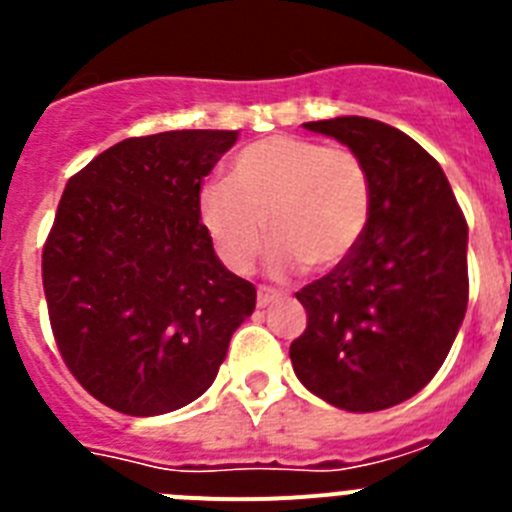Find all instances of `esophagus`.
<instances>
[{
    "instance_id": "obj_1",
    "label": "esophagus",
    "mask_w": 512,
    "mask_h": 512,
    "mask_svg": "<svg viewBox=\"0 0 512 512\" xmlns=\"http://www.w3.org/2000/svg\"><path fill=\"white\" fill-rule=\"evenodd\" d=\"M277 300H279V292H274V289H266V287H261L259 297H256L259 307H269L271 302H277Z\"/></svg>"
}]
</instances>
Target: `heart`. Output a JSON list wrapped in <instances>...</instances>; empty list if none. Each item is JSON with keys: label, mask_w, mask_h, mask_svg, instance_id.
I'll use <instances>...</instances> for the list:
<instances>
[{"label": "heart", "mask_w": 512, "mask_h": 512, "mask_svg": "<svg viewBox=\"0 0 512 512\" xmlns=\"http://www.w3.org/2000/svg\"><path fill=\"white\" fill-rule=\"evenodd\" d=\"M372 192L354 151L297 135L253 140L230 161L228 182L200 189V220L225 266L238 274L259 259L269 228L271 271L302 264L330 271L354 253L369 223Z\"/></svg>", "instance_id": "heart-1"}]
</instances>
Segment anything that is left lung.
Listing matches in <instances>:
<instances>
[{
	"label": "left lung",
	"instance_id": "obj_1",
	"mask_svg": "<svg viewBox=\"0 0 512 512\" xmlns=\"http://www.w3.org/2000/svg\"><path fill=\"white\" fill-rule=\"evenodd\" d=\"M364 164L369 223L354 253L297 292L307 328L289 346L312 395L377 413L418 395L449 356L469 300L467 220L431 153L369 117L305 122Z\"/></svg>",
	"mask_w": 512,
	"mask_h": 512
}]
</instances>
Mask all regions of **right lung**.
<instances>
[{
    "label": "right lung",
    "instance_id": "right-lung-1",
    "mask_svg": "<svg viewBox=\"0 0 512 512\" xmlns=\"http://www.w3.org/2000/svg\"><path fill=\"white\" fill-rule=\"evenodd\" d=\"M238 130L120 140L71 176L43 248L61 356L117 413L179 410L215 382L256 287L217 259L200 184Z\"/></svg>",
    "mask_w": 512,
    "mask_h": 512
}]
</instances>
